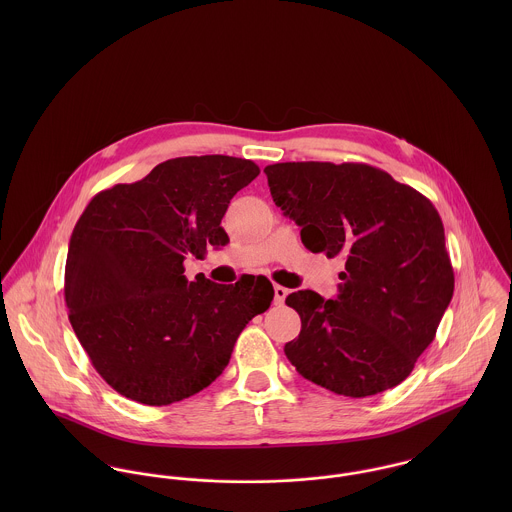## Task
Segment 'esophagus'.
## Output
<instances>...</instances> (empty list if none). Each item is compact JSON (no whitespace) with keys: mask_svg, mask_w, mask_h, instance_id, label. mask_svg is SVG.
I'll list each match as a JSON object with an SVG mask.
<instances>
[{"mask_svg":"<svg viewBox=\"0 0 512 512\" xmlns=\"http://www.w3.org/2000/svg\"><path fill=\"white\" fill-rule=\"evenodd\" d=\"M286 295H288V290L284 286H274V303L276 305H282Z\"/></svg>","mask_w":512,"mask_h":512,"instance_id":"34e87169","label":"esophagus"}]
</instances>
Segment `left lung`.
Masks as SVG:
<instances>
[{"mask_svg": "<svg viewBox=\"0 0 512 512\" xmlns=\"http://www.w3.org/2000/svg\"><path fill=\"white\" fill-rule=\"evenodd\" d=\"M264 173L303 246L345 258L335 299L311 290L286 297L301 317L286 357L335 394L398 386L434 341L455 286L436 207L366 163L290 161Z\"/></svg>", "mask_w": 512, "mask_h": 512, "instance_id": "left-lung-1", "label": "left lung"}]
</instances>
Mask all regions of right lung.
<instances>
[{"label":"right lung","mask_w":512,"mask_h":512,"mask_svg":"<svg viewBox=\"0 0 512 512\" xmlns=\"http://www.w3.org/2000/svg\"><path fill=\"white\" fill-rule=\"evenodd\" d=\"M260 167L230 155L175 157L142 181L100 191L74 226L65 301L96 372L122 396L167 406L207 388L228 365L252 317L264 313L268 278L222 286L183 260L226 246L230 199Z\"/></svg>","instance_id":"obj_1"}]
</instances>
